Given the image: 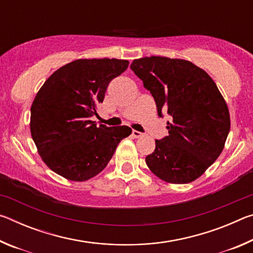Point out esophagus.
Wrapping results in <instances>:
<instances>
[{
	"mask_svg": "<svg viewBox=\"0 0 253 253\" xmlns=\"http://www.w3.org/2000/svg\"><path fill=\"white\" fill-rule=\"evenodd\" d=\"M143 134L138 130H132V137H135V138H139V137H142Z\"/></svg>",
	"mask_w": 253,
	"mask_h": 253,
	"instance_id": "1",
	"label": "esophagus"
}]
</instances>
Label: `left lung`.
I'll return each mask as SVG.
<instances>
[{
	"label": "left lung",
	"mask_w": 253,
	"mask_h": 253,
	"mask_svg": "<svg viewBox=\"0 0 253 253\" xmlns=\"http://www.w3.org/2000/svg\"><path fill=\"white\" fill-rule=\"evenodd\" d=\"M131 70L156 102L168 111L169 136L155 139L146 157L148 169L170 184L195 181L217 160L230 131V113L215 83L203 69L184 59H135Z\"/></svg>",
	"instance_id": "obj_1"
}]
</instances>
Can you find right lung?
Returning a JSON list of instances; mask_svg holds the SVG:
<instances>
[{
  "instance_id": "1",
  "label": "right lung",
  "mask_w": 253,
  "mask_h": 253,
  "mask_svg": "<svg viewBox=\"0 0 253 253\" xmlns=\"http://www.w3.org/2000/svg\"><path fill=\"white\" fill-rule=\"evenodd\" d=\"M129 62L122 59H77L55 70L31 106L30 130L48 168L69 181L84 182L104 169L128 126L107 127L91 121L111 80Z\"/></svg>"
}]
</instances>
